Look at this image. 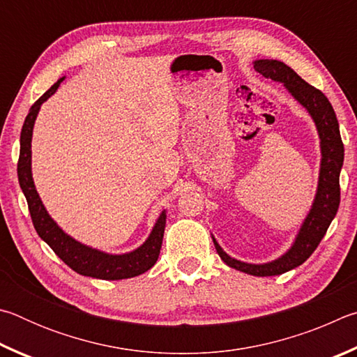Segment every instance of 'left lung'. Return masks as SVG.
<instances>
[{
  "label": "left lung",
  "mask_w": 357,
  "mask_h": 357,
  "mask_svg": "<svg viewBox=\"0 0 357 357\" xmlns=\"http://www.w3.org/2000/svg\"><path fill=\"white\" fill-rule=\"evenodd\" d=\"M254 68L265 78L280 81L289 92L301 103L315 121L318 135L321 141V167L318 190L310 213L305 218L301 230L295 240V245L282 257L264 265H251L235 260L222 251L213 238L216 252L226 265L252 276H278L303 265L317 246L320 245L326 230L337 215L340 204V169L343 165V142L340 137L339 122H337L333 105L326 96L317 87L299 77V75L276 59H260L254 62Z\"/></svg>",
  "instance_id": "1"
}]
</instances>
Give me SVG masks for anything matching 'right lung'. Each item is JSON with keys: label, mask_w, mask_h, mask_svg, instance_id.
<instances>
[{"label": "right lung", "mask_w": 357, "mask_h": 357, "mask_svg": "<svg viewBox=\"0 0 357 357\" xmlns=\"http://www.w3.org/2000/svg\"><path fill=\"white\" fill-rule=\"evenodd\" d=\"M61 78L31 106L26 119H24L22 136H20V156H18L17 174L20 188L26 197L28 208L33 220L36 232L39 234L40 238L53 249L54 254L64 261L67 266H70L73 271L83 276L105 279V280H119L139 276V274L149 271L156 260H158L162 235H165L166 226V213L162 211L155 227L150 234L149 238L141 248L136 251L122 254V255H111L105 254L97 249L84 246L73 240L72 236L62 232L50 215L47 213L45 207L37 195L36 186L33 182V175H31V137H33V127L37 117V112L40 109V105L50 98L58 89L62 83Z\"/></svg>", "instance_id": "obj_1"}]
</instances>
